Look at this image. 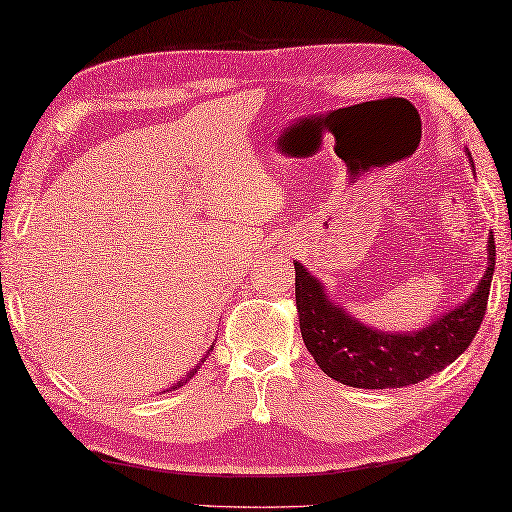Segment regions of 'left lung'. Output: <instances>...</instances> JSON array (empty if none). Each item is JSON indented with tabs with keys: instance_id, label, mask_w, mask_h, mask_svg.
Returning a JSON list of instances; mask_svg holds the SVG:
<instances>
[{
	"instance_id": "left-lung-1",
	"label": "left lung",
	"mask_w": 512,
	"mask_h": 512,
	"mask_svg": "<svg viewBox=\"0 0 512 512\" xmlns=\"http://www.w3.org/2000/svg\"><path fill=\"white\" fill-rule=\"evenodd\" d=\"M494 274V238L488 240V270L465 304L415 333H381L331 304L324 286L295 263V297L301 338L320 370L351 388L383 390L420 383L442 372L474 340L488 311Z\"/></svg>"
}]
</instances>
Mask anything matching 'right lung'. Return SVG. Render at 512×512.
I'll return each mask as SVG.
<instances>
[{
  "label": "right lung",
  "instance_id": "right-lung-1",
  "mask_svg": "<svg viewBox=\"0 0 512 512\" xmlns=\"http://www.w3.org/2000/svg\"><path fill=\"white\" fill-rule=\"evenodd\" d=\"M204 360H206V356H204V358H201V363H204ZM201 363H199V365H201ZM199 365H197V367H195V370H192L190 374H186V376H183V379H181L179 383H174V385H172V388H181V385H183V383H188V381L192 379V376H195V374H197V370H199Z\"/></svg>",
  "mask_w": 512,
  "mask_h": 512
}]
</instances>
